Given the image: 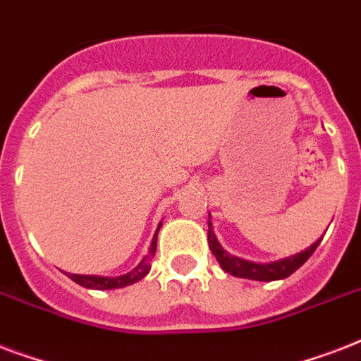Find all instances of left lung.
Wrapping results in <instances>:
<instances>
[{"label":"left lung","mask_w":361,"mask_h":361,"mask_svg":"<svg viewBox=\"0 0 361 361\" xmlns=\"http://www.w3.org/2000/svg\"><path fill=\"white\" fill-rule=\"evenodd\" d=\"M209 223V219H208ZM208 243L212 252L217 258V262L221 264V268L225 269L226 274L234 275V277H243V279H252V281H277L285 279L290 274H294L302 264L307 262V258L314 252V249L319 247L320 240L314 241L313 245L305 249V251L298 252L290 258H283V260H277V262L269 264H257L249 262V260H243V258H238L231 252H226L223 247L219 245V241L215 240V234L212 231V223L208 226Z\"/></svg>","instance_id":"1"}]
</instances>
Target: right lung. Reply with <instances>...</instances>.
<instances>
[{"label":"right lung","instance_id":"1","mask_svg":"<svg viewBox=\"0 0 361 361\" xmlns=\"http://www.w3.org/2000/svg\"><path fill=\"white\" fill-rule=\"evenodd\" d=\"M155 249H157V234H155L152 245H149V252H147L146 257L142 258V262L138 264L135 269H130L129 274L120 275V277H99V275H76V274H69V277L75 281V283H78L80 286L93 288V290H112V288H123V286L133 285V283L140 281L142 277H146V275L149 274V268H152V258L155 257Z\"/></svg>","mask_w":361,"mask_h":361}]
</instances>
